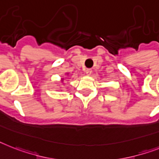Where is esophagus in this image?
<instances>
[{
    "label": "esophagus",
    "mask_w": 159,
    "mask_h": 159,
    "mask_svg": "<svg viewBox=\"0 0 159 159\" xmlns=\"http://www.w3.org/2000/svg\"><path fill=\"white\" fill-rule=\"evenodd\" d=\"M91 73H92V70H91V68H87V69H86V75L90 76L91 74Z\"/></svg>",
    "instance_id": "esophagus-1"
}]
</instances>
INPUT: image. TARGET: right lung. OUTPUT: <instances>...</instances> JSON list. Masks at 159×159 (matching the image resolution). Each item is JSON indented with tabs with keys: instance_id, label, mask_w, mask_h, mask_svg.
I'll list each match as a JSON object with an SVG mask.
<instances>
[{
	"instance_id": "obj_1",
	"label": "right lung",
	"mask_w": 159,
	"mask_h": 159,
	"mask_svg": "<svg viewBox=\"0 0 159 159\" xmlns=\"http://www.w3.org/2000/svg\"><path fill=\"white\" fill-rule=\"evenodd\" d=\"M68 77H69V76H68V73H67V77H66V78H68ZM64 78H61V82L62 83H63V82H64Z\"/></svg>"
}]
</instances>
